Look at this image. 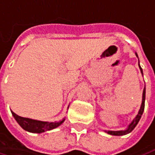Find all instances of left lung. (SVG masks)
I'll use <instances>...</instances> for the list:
<instances>
[{
	"label": "left lung",
	"instance_id": "left-lung-1",
	"mask_svg": "<svg viewBox=\"0 0 155 155\" xmlns=\"http://www.w3.org/2000/svg\"><path fill=\"white\" fill-rule=\"evenodd\" d=\"M137 55V53H136ZM139 65V64H138ZM139 68H140V71H141V74H143V70L141 68V66L139 65ZM142 104H141V106H140V109L138 111V114H137V116L134 118V120L131 121V123L128 126V128L125 130H118V131H112V130H108V131H106L108 134L110 135H113V136H123V135H126V134L130 133L133 130L135 129V127L137 126V124L138 123L139 120L141 118L142 114H143V112H144V109H145V100H146V86L144 88V91H143V97H142Z\"/></svg>",
	"mask_w": 155,
	"mask_h": 155
}]
</instances>
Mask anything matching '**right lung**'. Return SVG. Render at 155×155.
<instances>
[{
	"instance_id": "obj_1",
	"label": "right lung",
	"mask_w": 155,
	"mask_h": 155,
	"mask_svg": "<svg viewBox=\"0 0 155 155\" xmlns=\"http://www.w3.org/2000/svg\"><path fill=\"white\" fill-rule=\"evenodd\" d=\"M12 115L14 116L15 120L18 121V123L21 126L22 128L29 132L32 133H42L45 131H48L50 130H53L59 125H61L64 120V118L58 121L54 122H48V121H41V120H36L29 119L21 117L18 114H16L14 112H11Z\"/></svg>"
}]
</instances>
